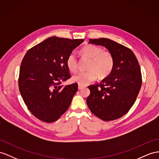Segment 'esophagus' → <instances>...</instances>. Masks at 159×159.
<instances>
[{
    "mask_svg": "<svg viewBox=\"0 0 159 159\" xmlns=\"http://www.w3.org/2000/svg\"><path fill=\"white\" fill-rule=\"evenodd\" d=\"M85 87L84 86H83V85H81V84H79V87H78V88H79V89H83V88H84Z\"/></svg>",
    "mask_w": 159,
    "mask_h": 159,
    "instance_id": "1",
    "label": "esophagus"
}]
</instances>
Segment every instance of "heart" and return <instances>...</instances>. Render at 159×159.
I'll list each match as a JSON object with an SVG mask.
<instances>
[{
	"label": "heart",
	"instance_id": "obj_1",
	"mask_svg": "<svg viewBox=\"0 0 159 159\" xmlns=\"http://www.w3.org/2000/svg\"><path fill=\"white\" fill-rule=\"evenodd\" d=\"M80 54L82 56L90 59L89 70L79 72L73 76L74 82L84 86L94 81L97 76L99 79H104L111 74L114 66V60L110 52L103 51L102 48L95 45H88L81 49ZM66 65L72 72H76L78 69V60L74 52L70 53L67 57Z\"/></svg>",
	"mask_w": 159,
	"mask_h": 159
}]
</instances>
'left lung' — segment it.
Masks as SVG:
<instances>
[{
	"instance_id": "left-lung-1",
	"label": "left lung",
	"mask_w": 159,
	"mask_h": 159,
	"mask_svg": "<svg viewBox=\"0 0 159 159\" xmlns=\"http://www.w3.org/2000/svg\"><path fill=\"white\" fill-rule=\"evenodd\" d=\"M89 43L106 48L113 56V70L99 84L89 86L87 103L91 111L104 121L118 119L132 107L142 85L139 63L133 52L109 39H89Z\"/></svg>"
}]
</instances>
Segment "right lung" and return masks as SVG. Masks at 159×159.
<instances>
[{
	"instance_id": "obj_1",
	"label": "right lung",
	"mask_w": 159,
	"mask_h": 159,
	"mask_svg": "<svg viewBox=\"0 0 159 159\" xmlns=\"http://www.w3.org/2000/svg\"><path fill=\"white\" fill-rule=\"evenodd\" d=\"M84 42L51 37L27 52L19 70V88L27 108L47 123L55 121L67 111L78 84L64 86L70 78L68 55Z\"/></svg>"
}]
</instances>
